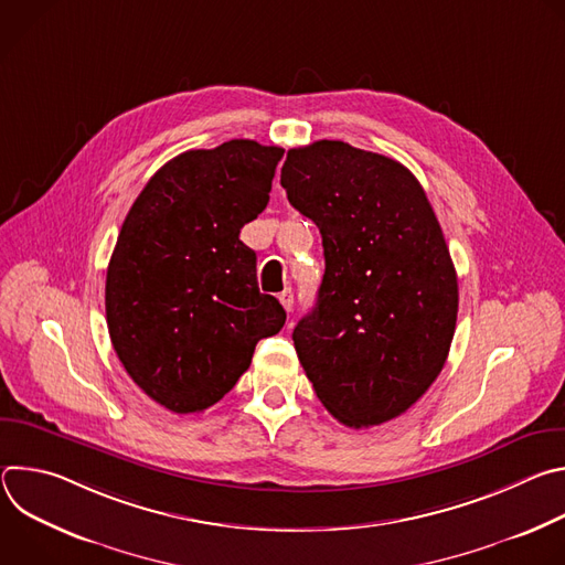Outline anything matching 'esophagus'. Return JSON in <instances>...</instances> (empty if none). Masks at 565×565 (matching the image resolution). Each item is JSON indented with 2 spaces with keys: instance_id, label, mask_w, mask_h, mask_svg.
Returning <instances> with one entry per match:
<instances>
[{
  "instance_id": "34e87169",
  "label": "esophagus",
  "mask_w": 565,
  "mask_h": 565,
  "mask_svg": "<svg viewBox=\"0 0 565 565\" xmlns=\"http://www.w3.org/2000/svg\"><path fill=\"white\" fill-rule=\"evenodd\" d=\"M279 301H281V306L286 308V312H292V308H295V292H292L290 288H286V290L279 295Z\"/></svg>"
}]
</instances>
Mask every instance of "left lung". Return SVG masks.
Here are the masks:
<instances>
[{"instance_id":"8db88e82","label":"left lung","mask_w":565,"mask_h":565,"mask_svg":"<svg viewBox=\"0 0 565 565\" xmlns=\"http://www.w3.org/2000/svg\"><path fill=\"white\" fill-rule=\"evenodd\" d=\"M281 185L327 262L292 331L297 358L347 427L393 420L434 384L456 331L458 279L434 207L405 166L342 140L290 149Z\"/></svg>"}]
</instances>
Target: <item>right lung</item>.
<instances>
[{
    "label": "right lung",
    "mask_w": 565,
    "mask_h": 565,
    "mask_svg": "<svg viewBox=\"0 0 565 565\" xmlns=\"http://www.w3.org/2000/svg\"><path fill=\"white\" fill-rule=\"evenodd\" d=\"M281 156L246 138L183 151L125 216L107 268L109 338L129 377L174 414L212 407L284 327L238 238L266 210Z\"/></svg>",
    "instance_id": "obj_1"
}]
</instances>
